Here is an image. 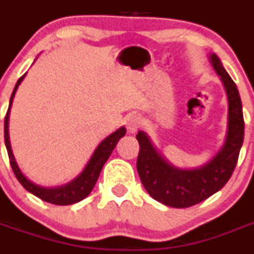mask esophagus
<instances>
[{"instance_id":"1","label":"esophagus","mask_w":254,"mask_h":254,"mask_svg":"<svg viewBox=\"0 0 254 254\" xmlns=\"http://www.w3.org/2000/svg\"><path fill=\"white\" fill-rule=\"evenodd\" d=\"M141 125V118L137 114H131L126 118V127L129 133H134Z\"/></svg>"}]
</instances>
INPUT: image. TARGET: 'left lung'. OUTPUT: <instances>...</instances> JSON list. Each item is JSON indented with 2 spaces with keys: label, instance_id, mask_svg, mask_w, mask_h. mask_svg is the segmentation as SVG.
Masks as SVG:
<instances>
[{
  "label": "left lung",
  "instance_id": "8db88e82",
  "mask_svg": "<svg viewBox=\"0 0 254 254\" xmlns=\"http://www.w3.org/2000/svg\"><path fill=\"white\" fill-rule=\"evenodd\" d=\"M210 62L220 76L228 98V128L223 146L207 163L198 168L182 169L154 146L146 132L138 131L136 134L140 143L137 172L143 187L152 198L170 207H190L221 190L234 172L243 145V108L237 85L215 53L210 55Z\"/></svg>",
  "mask_w": 254,
  "mask_h": 254
}]
</instances>
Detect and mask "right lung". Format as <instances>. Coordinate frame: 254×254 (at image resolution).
Instances as JSON below:
<instances>
[{
	"label": "right lung",
	"mask_w": 254,
	"mask_h": 254,
	"mask_svg": "<svg viewBox=\"0 0 254 254\" xmlns=\"http://www.w3.org/2000/svg\"><path fill=\"white\" fill-rule=\"evenodd\" d=\"M25 76L26 73H24L17 80L16 85H15V89H13L12 94H11L8 111L6 113V117H4V145H6V149H7V154L8 158H10V164L11 167H12L13 173H15L17 181L21 183L22 187L25 188L28 192L34 194V196L39 197L40 199L46 201V202L61 206L72 205V203L80 202L81 199L89 196L91 190H93L96 181L99 178L103 165L108 160V158L111 156L112 151L114 150V147L118 143L120 138H122L126 134V128L125 127H121L117 131H114L113 133L109 134L108 137H105L98 145V147L93 152L91 158L89 159V161L86 163L82 172L71 182H68V183H66L64 186H58V187H42L39 185H35L34 182H31L30 179L26 178L25 174L21 172V169L17 165L16 159L13 156L12 149H11L10 133H8V121H10V111L11 107H12L13 98H15V94L17 91V87L21 84L22 80L25 78Z\"/></svg>",
	"instance_id": "obj_1"
}]
</instances>
